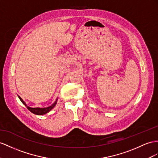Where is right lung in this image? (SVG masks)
I'll list each match as a JSON object with an SVG mask.
<instances>
[{"label":"right lung","instance_id":"obj_1","mask_svg":"<svg viewBox=\"0 0 158 158\" xmlns=\"http://www.w3.org/2000/svg\"><path fill=\"white\" fill-rule=\"evenodd\" d=\"M19 98L20 99V100L21 101V102L27 107V108L28 109V110H29L31 112L33 113V114H34L35 115H42L47 114L48 112H49L52 110V109L55 106V105L56 104V102H57V98H56L55 103L52 104V105H51V106H49V107H44V108H39V107L33 108V107H30L29 106H27V105H26V103L24 102V101L21 99V98H20V97H19Z\"/></svg>","mask_w":158,"mask_h":158}]
</instances>
